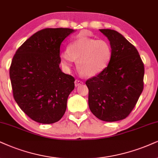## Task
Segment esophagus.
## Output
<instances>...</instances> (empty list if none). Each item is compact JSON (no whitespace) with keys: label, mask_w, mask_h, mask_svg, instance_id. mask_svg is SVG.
<instances>
[{"label":"esophagus","mask_w":158,"mask_h":158,"mask_svg":"<svg viewBox=\"0 0 158 158\" xmlns=\"http://www.w3.org/2000/svg\"><path fill=\"white\" fill-rule=\"evenodd\" d=\"M83 82L81 81H79V80H76V81H75V85L76 87L77 86H79V85H82L83 84Z\"/></svg>","instance_id":"34e87169"}]
</instances>
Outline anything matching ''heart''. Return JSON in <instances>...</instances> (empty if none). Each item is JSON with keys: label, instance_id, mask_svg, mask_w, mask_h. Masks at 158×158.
<instances>
[{"label": "heart", "instance_id": "1", "mask_svg": "<svg viewBox=\"0 0 158 158\" xmlns=\"http://www.w3.org/2000/svg\"><path fill=\"white\" fill-rule=\"evenodd\" d=\"M112 55V47L107 40L81 36L69 44L68 50L60 53V60L67 70L77 61V68L81 75L91 77L106 69Z\"/></svg>", "mask_w": 158, "mask_h": 158}]
</instances>
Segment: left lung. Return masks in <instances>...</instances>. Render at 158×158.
<instances>
[{"label":"left lung","mask_w":158,"mask_h":158,"mask_svg":"<svg viewBox=\"0 0 158 158\" xmlns=\"http://www.w3.org/2000/svg\"><path fill=\"white\" fill-rule=\"evenodd\" d=\"M112 47L108 66L86 81L91 113L105 122L125 118L133 110L143 89L144 67L139 52L122 34L100 29Z\"/></svg>","instance_id":"left-lung-1"}]
</instances>
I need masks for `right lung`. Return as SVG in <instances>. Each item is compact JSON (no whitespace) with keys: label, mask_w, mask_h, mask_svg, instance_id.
Here are the masks:
<instances>
[{"label":"right lung","mask_w":158,"mask_h":158,"mask_svg":"<svg viewBox=\"0 0 158 158\" xmlns=\"http://www.w3.org/2000/svg\"><path fill=\"white\" fill-rule=\"evenodd\" d=\"M71 28H45L18 48L9 69L13 96L21 110L35 122L52 124L67 109L75 78L60 69V46Z\"/></svg>","instance_id":"1"}]
</instances>
